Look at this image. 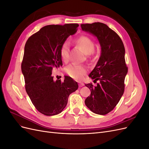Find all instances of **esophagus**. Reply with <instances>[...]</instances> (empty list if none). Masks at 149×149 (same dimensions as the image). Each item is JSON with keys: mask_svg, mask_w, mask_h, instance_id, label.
Wrapping results in <instances>:
<instances>
[{"mask_svg": "<svg viewBox=\"0 0 149 149\" xmlns=\"http://www.w3.org/2000/svg\"><path fill=\"white\" fill-rule=\"evenodd\" d=\"M78 83H79V87H83V86L84 85V84L83 83L81 82V81H79Z\"/></svg>", "mask_w": 149, "mask_h": 149, "instance_id": "obj_1", "label": "esophagus"}]
</instances>
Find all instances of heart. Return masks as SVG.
<instances>
[{
	"instance_id": "1",
	"label": "heart",
	"mask_w": 149,
	"mask_h": 149,
	"mask_svg": "<svg viewBox=\"0 0 149 149\" xmlns=\"http://www.w3.org/2000/svg\"><path fill=\"white\" fill-rule=\"evenodd\" d=\"M74 43L77 47L82 49L83 52L88 56L91 55L95 48V43L88 36L81 35L74 40ZM70 45L68 42L62 44L60 49V55L61 60L67 61L69 58ZM66 72L70 77L74 79H80L86 74L88 68L83 65L72 64L66 68Z\"/></svg>"
}]
</instances>
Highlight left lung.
<instances>
[{
    "label": "left lung",
    "instance_id": "obj_1",
    "mask_svg": "<svg viewBox=\"0 0 149 149\" xmlns=\"http://www.w3.org/2000/svg\"><path fill=\"white\" fill-rule=\"evenodd\" d=\"M81 27L96 37L101 47L100 59L89 74L94 82L99 83L96 86L92 83L85 84L91 91L85 104L94 113L105 115L114 109L124 91V80L128 71L124 46L119 36L104 24H85Z\"/></svg>",
    "mask_w": 149,
    "mask_h": 149
}]
</instances>
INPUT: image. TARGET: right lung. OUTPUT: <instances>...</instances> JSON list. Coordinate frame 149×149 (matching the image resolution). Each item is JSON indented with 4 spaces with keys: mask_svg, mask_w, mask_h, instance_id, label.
<instances>
[{
    "mask_svg": "<svg viewBox=\"0 0 149 149\" xmlns=\"http://www.w3.org/2000/svg\"><path fill=\"white\" fill-rule=\"evenodd\" d=\"M78 24L45 26L26 41L21 68L26 93L33 104L45 116L60 114L66 107L70 94L78 88L70 76L53 80V68L63 65L60 55L62 44L77 31Z\"/></svg>",
    "mask_w": 149,
    "mask_h": 149,
    "instance_id": "1",
    "label": "right lung"
}]
</instances>
